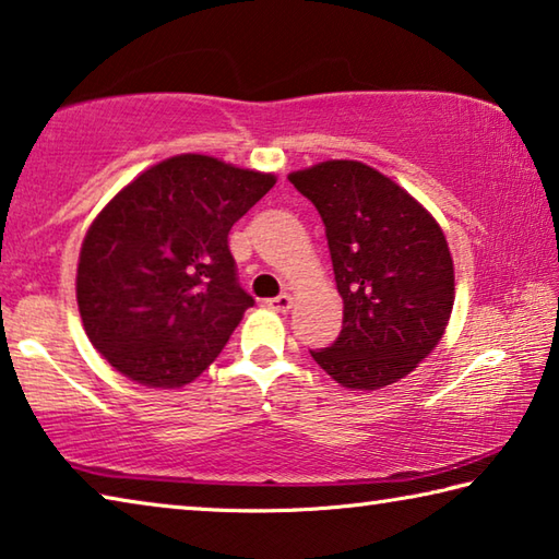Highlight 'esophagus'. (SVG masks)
<instances>
[{
    "label": "esophagus",
    "instance_id": "obj_1",
    "mask_svg": "<svg viewBox=\"0 0 559 559\" xmlns=\"http://www.w3.org/2000/svg\"><path fill=\"white\" fill-rule=\"evenodd\" d=\"M267 307H270L272 311H280V314H285V311L292 309V297H289V295L272 297V299H267Z\"/></svg>",
    "mask_w": 559,
    "mask_h": 559
}]
</instances>
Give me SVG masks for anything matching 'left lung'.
<instances>
[{"mask_svg": "<svg viewBox=\"0 0 559 559\" xmlns=\"http://www.w3.org/2000/svg\"><path fill=\"white\" fill-rule=\"evenodd\" d=\"M326 225L344 329L311 350L350 390H378L413 373L442 341L454 307V262L439 223L373 166L334 159L292 171Z\"/></svg>", "mask_w": 559, "mask_h": 559, "instance_id": "left-lung-1", "label": "left lung"}]
</instances>
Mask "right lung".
Wrapping results in <instances>:
<instances>
[{
    "mask_svg": "<svg viewBox=\"0 0 559 559\" xmlns=\"http://www.w3.org/2000/svg\"><path fill=\"white\" fill-rule=\"evenodd\" d=\"M274 174L205 154L150 166L97 213L75 297L100 356L146 388H181L209 368L254 299L238 285L228 233Z\"/></svg>",
    "mask_w": 559,
    "mask_h": 559,
    "instance_id": "obj_1",
    "label": "right lung"
}]
</instances>
